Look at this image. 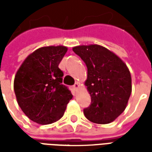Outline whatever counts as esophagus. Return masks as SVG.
<instances>
[{"label": "esophagus", "mask_w": 152, "mask_h": 152, "mask_svg": "<svg viewBox=\"0 0 152 152\" xmlns=\"http://www.w3.org/2000/svg\"><path fill=\"white\" fill-rule=\"evenodd\" d=\"M72 88H73V89H74V90H76V89L79 88V84H78L77 82L75 83V84H74V86H72Z\"/></svg>", "instance_id": "obj_1"}]
</instances>
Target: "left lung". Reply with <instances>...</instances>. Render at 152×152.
I'll use <instances>...</instances> for the list:
<instances>
[{"label": "left lung", "instance_id": "obj_1", "mask_svg": "<svg viewBox=\"0 0 152 152\" xmlns=\"http://www.w3.org/2000/svg\"><path fill=\"white\" fill-rule=\"evenodd\" d=\"M72 50L88 69L86 86L91 103L84 109L89 121L109 124L124 112L132 91L130 72L114 53L99 45H80Z\"/></svg>", "mask_w": 152, "mask_h": 152}]
</instances>
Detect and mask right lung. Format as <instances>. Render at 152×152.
<instances>
[{
	"mask_svg": "<svg viewBox=\"0 0 152 152\" xmlns=\"http://www.w3.org/2000/svg\"><path fill=\"white\" fill-rule=\"evenodd\" d=\"M67 51L65 46L38 49L24 60L16 73L14 89L18 105L30 120L52 124L64 114L72 94L63 83L58 67Z\"/></svg>",
	"mask_w": 152,
	"mask_h": 152,
	"instance_id": "1",
	"label": "right lung"
}]
</instances>
